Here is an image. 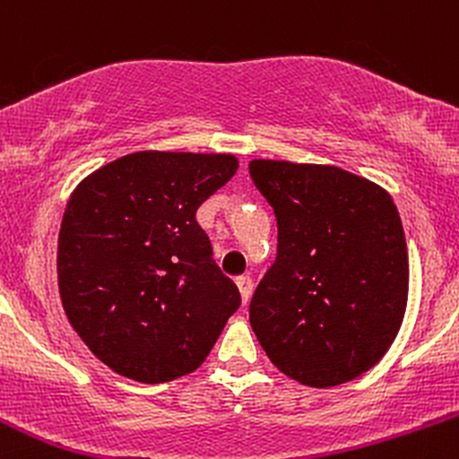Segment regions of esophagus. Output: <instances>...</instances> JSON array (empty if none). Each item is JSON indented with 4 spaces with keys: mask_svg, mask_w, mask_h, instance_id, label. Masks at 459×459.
<instances>
[{
    "mask_svg": "<svg viewBox=\"0 0 459 459\" xmlns=\"http://www.w3.org/2000/svg\"><path fill=\"white\" fill-rule=\"evenodd\" d=\"M237 289H239L241 304H247V299H250V296H252V289H255V284H252V278L250 276L237 278Z\"/></svg>",
    "mask_w": 459,
    "mask_h": 459,
    "instance_id": "obj_1",
    "label": "esophagus"
}]
</instances>
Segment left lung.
I'll use <instances>...</instances> for the list:
<instances>
[{"mask_svg": "<svg viewBox=\"0 0 459 459\" xmlns=\"http://www.w3.org/2000/svg\"><path fill=\"white\" fill-rule=\"evenodd\" d=\"M278 220V256L250 302L273 367L310 388L368 371L408 304V247L391 194L324 163L252 160Z\"/></svg>", "mask_w": 459, "mask_h": 459, "instance_id": "1", "label": "left lung"}]
</instances>
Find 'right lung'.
Returning a JSON list of instances; mask_svg holds the SVG:
<instances>
[{"instance_id": "1", "label": "right lung", "mask_w": 459, "mask_h": 459, "mask_svg": "<svg viewBox=\"0 0 459 459\" xmlns=\"http://www.w3.org/2000/svg\"><path fill=\"white\" fill-rule=\"evenodd\" d=\"M237 168L230 152L138 151L73 189L57 237L60 299L118 376L161 384L196 371L239 308L196 222Z\"/></svg>"}]
</instances>
